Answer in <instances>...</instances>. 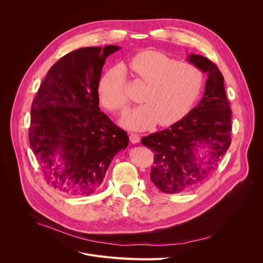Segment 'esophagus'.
<instances>
[{"instance_id":"1","label":"esophagus","mask_w":263,"mask_h":263,"mask_svg":"<svg viewBox=\"0 0 263 263\" xmlns=\"http://www.w3.org/2000/svg\"><path fill=\"white\" fill-rule=\"evenodd\" d=\"M129 137H130V141L132 142V144H137V142H139V140H140L139 135L135 134V133H131Z\"/></svg>"}]
</instances>
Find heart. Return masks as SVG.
<instances>
[{"label": "heart", "mask_w": 263, "mask_h": 263, "mask_svg": "<svg viewBox=\"0 0 263 263\" xmlns=\"http://www.w3.org/2000/svg\"><path fill=\"white\" fill-rule=\"evenodd\" d=\"M136 78L146 84L140 101L144 103L129 111L122 119L126 128L148 130L157 123L170 126L192 109L202 88L200 70L187 63L176 62L157 51H144L129 62ZM99 98L112 112H123L129 104L122 68L110 69L99 84Z\"/></svg>", "instance_id": "b5f03b06"}]
</instances>
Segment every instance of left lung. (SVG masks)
<instances>
[{
    "label": "left lung",
    "mask_w": 263,
    "mask_h": 263,
    "mask_svg": "<svg viewBox=\"0 0 263 263\" xmlns=\"http://www.w3.org/2000/svg\"><path fill=\"white\" fill-rule=\"evenodd\" d=\"M187 61L208 74L203 98L180 121L141 138L154 152L150 178L166 194L181 193L204 181L217 168L231 145L232 110L218 67L206 58L189 54ZM209 152L201 159L198 148Z\"/></svg>",
    "instance_id": "obj_1"
}]
</instances>
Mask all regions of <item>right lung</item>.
Returning <instances> with one entry per match:
<instances>
[{
	"label": "right lung",
	"instance_id": "obj_1",
	"mask_svg": "<svg viewBox=\"0 0 263 263\" xmlns=\"http://www.w3.org/2000/svg\"><path fill=\"white\" fill-rule=\"evenodd\" d=\"M118 49L108 45L69 52L49 69L33 99L30 147L46 180L67 194L97 192L113 157L129 145L127 132L99 107L103 66Z\"/></svg>",
	"mask_w": 263,
	"mask_h": 263
}]
</instances>
